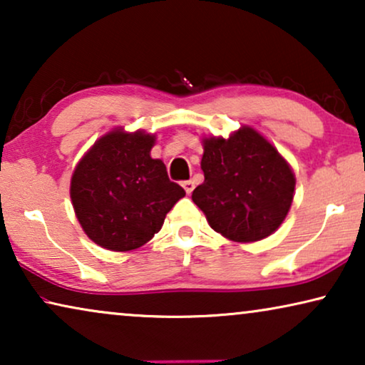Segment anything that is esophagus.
<instances>
[{"mask_svg":"<svg viewBox=\"0 0 365 365\" xmlns=\"http://www.w3.org/2000/svg\"><path fill=\"white\" fill-rule=\"evenodd\" d=\"M182 187H184V191H186L187 194H191L192 189H194V181H184L182 182Z\"/></svg>","mask_w":365,"mask_h":365,"instance_id":"1","label":"esophagus"}]
</instances>
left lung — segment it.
<instances>
[{"instance_id":"left-lung-1","label":"left lung","mask_w":365,"mask_h":365,"mask_svg":"<svg viewBox=\"0 0 365 365\" xmlns=\"http://www.w3.org/2000/svg\"><path fill=\"white\" fill-rule=\"evenodd\" d=\"M204 182L192 201L214 231L234 242L271 236L286 219L296 178L276 148L256 129L242 126L227 139L204 138Z\"/></svg>"}]
</instances>
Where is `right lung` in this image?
Segmentation results:
<instances>
[{
    "label": "right lung",
    "instance_id": "1",
    "mask_svg": "<svg viewBox=\"0 0 365 365\" xmlns=\"http://www.w3.org/2000/svg\"><path fill=\"white\" fill-rule=\"evenodd\" d=\"M156 136L113 129L78 163L71 202L86 236L109 251L126 252L151 241L166 214L186 196L151 158Z\"/></svg>",
    "mask_w": 365,
    "mask_h": 365
}]
</instances>
